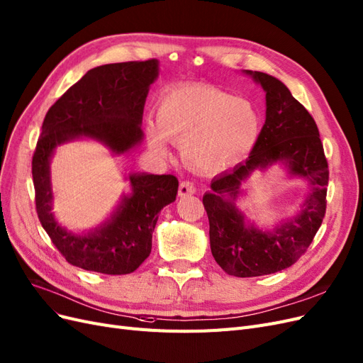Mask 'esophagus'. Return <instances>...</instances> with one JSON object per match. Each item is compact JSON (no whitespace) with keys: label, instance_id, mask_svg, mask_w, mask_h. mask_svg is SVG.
<instances>
[{"label":"esophagus","instance_id":"1","mask_svg":"<svg viewBox=\"0 0 363 363\" xmlns=\"http://www.w3.org/2000/svg\"><path fill=\"white\" fill-rule=\"evenodd\" d=\"M196 192V187L192 182H182L179 186V195L180 196H187V195H194Z\"/></svg>","mask_w":363,"mask_h":363}]
</instances>
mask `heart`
<instances>
[{"instance_id":"1","label":"heart","mask_w":363,"mask_h":363,"mask_svg":"<svg viewBox=\"0 0 363 363\" xmlns=\"http://www.w3.org/2000/svg\"><path fill=\"white\" fill-rule=\"evenodd\" d=\"M157 126L148 124V145L168 155L167 140L180 145L184 164L198 172H218L251 152L261 117L249 99L210 85H179L159 99Z\"/></svg>"}]
</instances>
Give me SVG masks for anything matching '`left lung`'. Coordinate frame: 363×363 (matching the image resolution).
Listing matches in <instances>:
<instances>
[{
    "label": "left lung",
    "mask_w": 363,
    "mask_h": 363,
    "mask_svg": "<svg viewBox=\"0 0 363 363\" xmlns=\"http://www.w3.org/2000/svg\"><path fill=\"white\" fill-rule=\"evenodd\" d=\"M245 73L266 91V123L249 157L213 179L203 204L218 264L233 277L252 278L290 267L306 252L326 213L329 169L318 128L306 108L279 79L262 72ZM277 161L292 175L308 178L313 192L296 218L273 232H261L244 222L233 201L255 169H267Z\"/></svg>",
    "instance_id": "obj_1"
}]
</instances>
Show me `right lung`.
Instances as JSON below:
<instances>
[{
  "mask_svg": "<svg viewBox=\"0 0 363 363\" xmlns=\"http://www.w3.org/2000/svg\"><path fill=\"white\" fill-rule=\"evenodd\" d=\"M159 74V61L114 62L86 72L49 108L33 156L35 210L42 227L72 266L105 274H128L152 252L159 211L177 196L179 180L171 174H129L132 192L101 227L73 234L52 213L49 162L60 144L91 138L114 155L143 141L145 99Z\"/></svg>",
  "mask_w": 363,
  "mask_h": 363,
  "instance_id": "right-lung-1",
  "label": "right lung"
}]
</instances>
